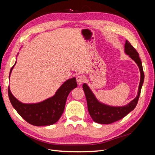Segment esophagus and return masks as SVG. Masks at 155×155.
<instances>
[{"instance_id":"obj_1","label":"esophagus","mask_w":155,"mask_h":155,"mask_svg":"<svg viewBox=\"0 0 155 155\" xmlns=\"http://www.w3.org/2000/svg\"><path fill=\"white\" fill-rule=\"evenodd\" d=\"M85 77L82 76V75H79V76H78L76 77V81L78 85H81V84L85 81Z\"/></svg>"}]
</instances>
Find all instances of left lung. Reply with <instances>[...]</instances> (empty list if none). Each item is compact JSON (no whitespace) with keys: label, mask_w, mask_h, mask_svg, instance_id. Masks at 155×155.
Wrapping results in <instances>:
<instances>
[{"label":"left lung","mask_w":155,"mask_h":155,"mask_svg":"<svg viewBox=\"0 0 155 155\" xmlns=\"http://www.w3.org/2000/svg\"><path fill=\"white\" fill-rule=\"evenodd\" d=\"M125 52L134 60L138 64L140 71V81L138 87V95L128 105L123 107L109 106L98 101L91 90L86 83L83 85V88L86 96L88 110L92 119L97 124H110L116 121H118L127 115L130 111L134 110L137 106L139 97L141 92V89L144 81V73L143 71L142 63L137 51L130 45L128 41H126L125 45Z\"/></svg>","instance_id":"8db88e82"}]
</instances>
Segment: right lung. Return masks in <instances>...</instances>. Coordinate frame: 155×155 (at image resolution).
<instances>
[{
    "mask_svg": "<svg viewBox=\"0 0 155 155\" xmlns=\"http://www.w3.org/2000/svg\"><path fill=\"white\" fill-rule=\"evenodd\" d=\"M16 63L10 70L9 78ZM77 86L76 78L69 79L60 87L54 96L37 104H22L13 96L10 87L8 89V96L14 109L28 123L35 126L50 125L59 120L63 113L68 95Z\"/></svg>",
    "mask_w": 155,
    "mask_h": 155,
    "instance_id": "1",
    "label": "right lung"
}]
</instances>
